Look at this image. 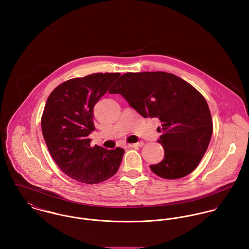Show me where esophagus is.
Returning a JSON list of instances; mask_svg holds the SVG:
<instances>
[{
    "instance_id": "esophagus-1",
    "label": "esophagus",
    "mask_w": 249,
    "mask_h": 249,
    "mask_svg": "<svg viewBox=\"0 0 249 249\" xmlns=\"http://www.w3.org/2000/svg\"><path fill=\"white\" fill-rule=\"evenodd\" d=\"M144 143L142 141H139L138 143H132V144H127L125 145L126 148H135V147H142Z\"/></svg>"
}]
</instances>
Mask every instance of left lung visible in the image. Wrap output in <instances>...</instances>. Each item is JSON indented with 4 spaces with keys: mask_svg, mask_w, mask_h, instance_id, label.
Instances as JSON below:
<instances>
[{
    "mask_svg": "<svg viewBox=\"0 0 249 249\" xmlns=\"http://www.w3.org/2000/svg\"><path fill=\"white\" fill-rule=\"evenodd\" d=\"M109 92L121 94L143 117H158L164 159L151 170L166 179L189 175L205 154L213 133L209 107L192 85L164 71L127 72Z\"/></svg>",
    "mask_w": 249,
    "mask_h": 249,
    "instance_id": "8db88e82",
    "label": "left lung"
}]
</instances>
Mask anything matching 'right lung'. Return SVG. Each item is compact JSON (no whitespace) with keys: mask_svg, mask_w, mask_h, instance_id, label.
<instances>
[{"mask_svg":"<svg viewBox=\"0 0 249 249\" xmlns=\"http://www.w3.org/2000/svg\"><path fill=\"white\" fill-rule=\"evenodd\" d=\"M120 76L118 72L92 73L60 84L43 111V137L56 164L70 178L86 184L107 180L118 170L124 149L90 146L94 131L93 107Z\"/></svg>","mask_w":249,"mask_h":249,"instance_id":"right-lung-1","label":"right lung"}]
</instances>
